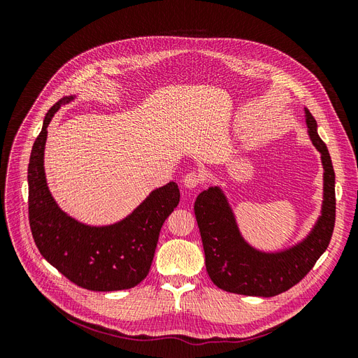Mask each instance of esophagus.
I'll use <instances>...</instances> for the list:
<instances>
[{"label":"esophagus","mask_w":358,"mask_h":358,"mask_svg":"<svg viewBox=\"0 0 358 358\" xmlns=\"http://www.w3.org/2000/svg\"><path fill=\"white\" fill-rule=\"evenodd\" d=\"M203 183V176L197 171H189L183 178V185L188 187V188H197L199 185Z\"/></svg>","instance_id":"obj_1"}]
</instances>
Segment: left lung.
Segmentation results:
<instances>
[{
  "instance_id": "left-lung-1",
  "label": "left lung",
  "mask_w": 358,
  "mask_h": 358,
  "mask_svg": "<svg viewBox=\"0 0 358 358\" xmlns=\"http://www.w3.org/2000/svg\"><path fill=\"white\" fill-rule=\"evenodd\" d=\"M306 122L312 143L322 155L324 204L321 218L305 242L285 252H258L242 239L220 188L203 191L194 203L206 270L218 288L243 296H278L299 284L327 249L336 221L334 170L329 149L317 133L315 117L308 109Z\"/></svg>"
}]
</instances>
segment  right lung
<instances>
[{
    "label": "right lung",
    "instance_id": "obj_1",
    "mask_svg": "<svg viewBox=\"0 0 358 358\" xmlns=\"http://www.w3.org/2000/svg\"><path fill=\"white\" fill-rule=\"evenodd\" d=\"M73 96L53 104L32 145L28 164V218L40 254L73 284L91 291L138 285L152 264L161 227L179 204L175 182L155 189L124 221L88 227L64 213L46 185L43 155L53 115Z\"/></svg>",
    "mask_w": 358,
    "mask_h": 358
}]
</instances>
